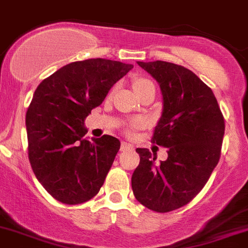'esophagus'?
I'll return each mask as SVG.
<instances>
[{
	"label": "esophagus",
	"instance_id": "obj_1",
	"mask_svg": "<svg viewBox=\"0 0 248 248\" xmlns=\"http://www.w3.org/2000/svg\"><path fill=\"white\" fill-rule=\"evenodd\" d=\"M132 148L133 147L129 143H127V142H122L121 143V151H131Z\"/></svg>",
	"mask_w": 248,
	"mask_h": 248
}]
</instances>
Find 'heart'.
Returning <instances> with one entry per match:
<instances>
[{
    "label": "heart",
    "instance_id": "obj_1",
    "mask_svg": "<svg viewBox=\"0 0 248 248\" xmlns=\"http://www.w3.org/2000/svg\"><path fill=\"white\" fill-rule=\"evenodd\" d=\"M132 85H133V90H135V93L143 90V89L148 88V86H155L151 80L144 79V78H137V79H135L133 80Z\"/></svg>",
    "mask_w": 248,
    "mask_h": 248
}]
</instances>
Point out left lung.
<instances>
[{
	"instance_id": "obj_1",
	"label": "left lung",
	"mask_w": 248,
	"mask_h": 248,
	"mask_svg": "<svg viewBox=\"0 0 248 248\" xmlns=\"http://www.w3.org/2000/svg\"><path fill=\"white\" fill-rule=\"evenodd\" d=\"M137 64L162 91V116L152 140L168 148V158L155 164L157 155L136 149L140 164L132 190L146 207L168 213L188 204L210 178L220 159L224 116L213 90L189 69L162 60Z\"/></svg>"
}]
</instances>
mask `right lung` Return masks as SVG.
<instances>
[{
    "label": "right lung",
    "mask_w": 248,
    "mask_h": 248,
    "mask_svg": "<svg viewBox=\"0 0 248 248\" xmlns=\"http://www.w3.org/2000/svg\"><path fill=\"white\" fill-rule=\"evenodd\" d=\"M132 68L102 58L74 62L34 91L26 113L30 162L38 182L58 202L81 204L99 193L121 142L108 135L84 138L85 119Z\"/></svg>",
    "instance_id": "1"
}]
</instances>
